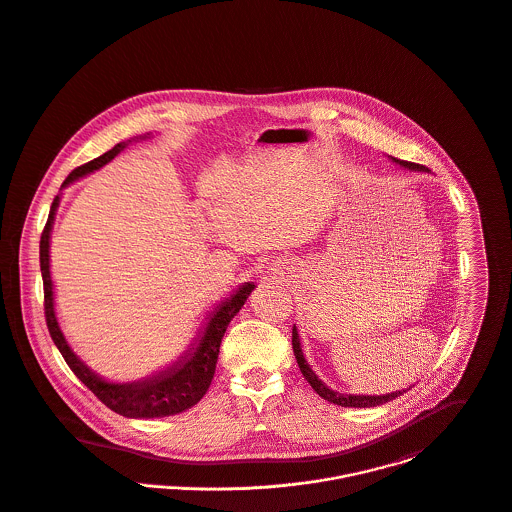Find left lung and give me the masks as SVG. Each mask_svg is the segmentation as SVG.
<instances>
[{"instance_id":"obj_1","label":"left lung","mask_w":512,"mask_h":512,"mask_svg":"<svg viewBox=\"0 0 512 512\" xmlns=\"http://www.w3.org/2000/svg\"><path fill=\"white\" fill-rule=\"evenodd\" d=\"M396 164L409 168V170H425L423 166L419 164H413V162H406V160H398V158H392ZM293 352H295V358H297V364L305 376L308 384L312 386V390L326 402L330 404H336V406H342V408H376V406H382L386 402H392L396 400L398 396H402V392H392V394H384V396H348V394H340V392H334L330 390L322 380H318V376L312 372V368L308 366L307 360H305V354H303V348H301V338H299V332H297V326H293Z\"/></svg>"}]
</instances>
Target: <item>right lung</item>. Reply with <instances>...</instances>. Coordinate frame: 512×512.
I'll list each match as a JSON object with an SVG mask.
<instances>
[{
  "mask_svg": "<svg viewBox=\"0 0 512 512\" xmlns=\"http://www.w3.org/2000/svg\"><path fill=\"white\" fill-rule=\"evenodd\" d=\"M126 144L120 142L112 150L104 152L103 156L75 168L63 186H69L71 182L83 178L89 172H95L103 168L106 162H110L120 150H124ZM59 207V196H55L51 211L45 223V229L41 233V243H39V261H41V275H43V293H45V320L49 334L63 354L65 362L69 368L75 372V376L103 402L106 408L124 415V417H134V419H150V417H166V415H176L182 413L192 406H196L207 392L211 378L215 374V364L219 356V344L221 338L233 320V316L239 312V308L245 305L247 297L255 289V285L245 283L241 285L229 299H225L219 307L213 310L204 334L200 338V344L196 350L186 352L178 362H174L170 368L164 372L142 380V382H132V384H110L103 378H99L93 370H89L79 356L71 350L67 344L57 316H55V303H53V281L49 273V239H51V227L55 219V211Z\"/></svg>",
  "mask_w": 512,
  "mask_h": 512,
  "instance_id": "obj_1",
  "label": "right lung"
}]
</instances>
